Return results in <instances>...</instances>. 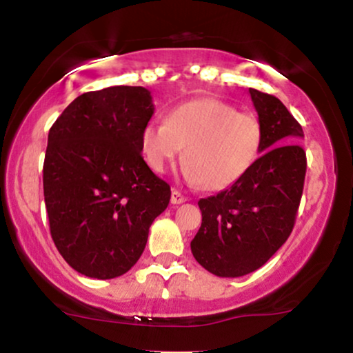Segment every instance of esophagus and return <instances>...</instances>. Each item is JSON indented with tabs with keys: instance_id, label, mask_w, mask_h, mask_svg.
Listing matches in <instances>:
<instances>
[{
	"instance_id": "1",
	"label": "esophagus",
	"mask_w": 353,
	"mask_h": 353,
	"mask_svg": "<svg viewBox=\"0 0 353 353\" xmlns=\"http://www.w3.org/2000/svg\"><path fill=\"white\" fill-rule=\"evenodd\" d=\"M187 199L184 195L181 194L179 190H176V189H172V192H171V203H174V205H181V203H184Z\"/></svg>"
}]
</instances>
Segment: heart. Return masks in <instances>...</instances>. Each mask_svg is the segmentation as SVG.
I'll use <instances>...</instances> for the list:
<instances>
[{"mask_svg": "<svg viewBox=\"0 0 353 353\" xmlns=\"http://www.w3.org/2000/svg\"><path fill=\"white\" fill-rule=\"evenodd\" d=\"M142 153L154 172H163L184 150L185 176L208 190L236 184L261 152L260 121L218 98L182 103L166 122H148L142 130Z\"/></svg>", "mask_w": 353, "mask_h": 353, "instance_id": "obj_1", "label": "heart"}]
</instances>
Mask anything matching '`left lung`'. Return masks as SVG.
<instances>
[{
  "mask_svg": "<svg viewBox=\"0 0 353 353\" xmlns=\"http://www.w3.org/2000/svg\"><path fill=\"white\" fill-rule=\"evenodd\" d=\"M263 129L260 158L236 184L201 199V225L190 242L195 260L219 278L258 270L292 232L303 192V137L279 98L248 88Z\"/></svg>",
  "mask_w": 353,
  "mask_h": 353,
  "instance_id": "8db88e82",
  "label": "left lung"
}]
</instances>
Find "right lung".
Here are the masks:
<instances>
[{"instance_id":"add662e5","label":"right lung","mask_w":353,"mask_h":353,"mask_svg":"<svg viewBox=\"0 0 353 353\" xmlns=\"http://www.w3.org/2000/svg\"><path fill=\"white\" fill-rule=\"evenodd\" d=\"M154 111L143 87L87 92L48 134L43 194L50 232L69 266L112 279L145 250L148 229L168 208L171 187L142 157V130Z\"/></svg>"}]
</instances>
